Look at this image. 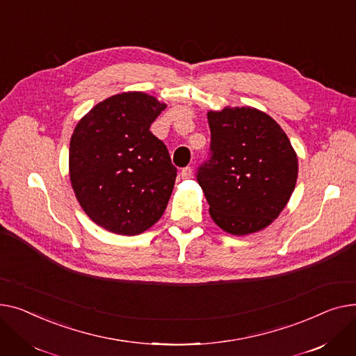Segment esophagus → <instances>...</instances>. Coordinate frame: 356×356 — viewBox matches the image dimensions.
I'll use <instances>...</instances> for the list:
<instances>
[{
    "mask_svg": "<svg viewBox=\"0 0 356 356\" xmlns=\"http://www.w3.org/2000/svg\"><path fill=\"white\" fill-rule=\"evenodd\" d=\"M191 175H193V168H191V166H186V168H184V170L181 171V178H182V179L191 178Z\"/></svg>",
    "mask_w": 356,
    "mask_h": 356,
    "instance_id": "34e87169",
    "label": "esophagus"
}]
</instances>
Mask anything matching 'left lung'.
<instances>
[{
	"mask_svg": "<svg viewBox=\"0 0 356 356\" xmlns=\"http://www.w3.org/2000/svg\"><path fill=\"white\" fill-rule=\"evenodd\" d=\"M211 159L198 172L213 221L232 236L261 232L295 191L299 161L280 124L252 106L208 111Z\"/></svg>",
	"mask_w": 356,
	"mask_h": 356,
	"instance_id": "obj_1",
	"label": "left lung"
}]
</instances>
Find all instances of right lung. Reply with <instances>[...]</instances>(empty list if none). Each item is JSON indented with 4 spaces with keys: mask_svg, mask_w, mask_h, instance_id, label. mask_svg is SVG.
<instances>
[{
    "mask_svg": "<svg viewBox=\"0 0 356 356\" xmlns=\"http://www.w3.org/2000/svg\"><path fill=\"white\" fill-rule=\"evenodd\" d=\"M166 103L143 92L113 95L83 116L69 148V177L88 217L120 236H138L162 217L177 168L149 131Z\"/></svg>",
    "mask_w": 356,
    "mask_h": 356,
    "instance_id": "obj_1",
    "label": "right lung"
}]
</instances>
